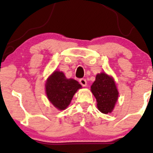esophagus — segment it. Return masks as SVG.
Instances as JSON below:
<instances>
[{
  "label": "esophagus",
  "instance_id": "34e87169",
  "mask_svg": "<svg viewBox=\"0 0 153 153\" xmlns=\"http://www.w3.org/2000/svg\"><path fill=\"white\" fill-rule=\"evenodd\" d=\"M79 82H80V83L81 84V85L83 87L86 86V85H87V81H86V80H85V79H84V78L80 79V80H79Z\"/></svg>",
  "mask_w": 153,
  "mask_h": 153
}]
</instances>
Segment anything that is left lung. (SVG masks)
I'll list each match as a JSON object with an SVG mask.
<instances>
[{
  "label": "left lung",
  "mask_w": 153,
  "mask_h": 153,
  "mask_svg": "<svg viewBox=\"0 0 153 153\" xmlns=\"http://www.w3.org/2000/svg\"><path fill=\"white\" fill-rule=\"evenodd\" d=\"M91 88L100 111L103 114L111 113L114 108L119 96L113 78L105 73L97 74Z\"/></svg>",
  "instance_id": "obj_1"
}]
</instances>
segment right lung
Returning a JSON list of instances; mask_svg holds the SVG:
<instances>
[{
    "mask_svg": "<svg viewBox=\"0 0 153 153\" xmlns=\"http://www.w3.org/2000/svg\"><path fill=\"white\" fill-rule=\"evenodd\" d=\"M82 86L74 79H68L62 72L55 71L47 78L45 91L49 101L59 110L69 106L75 93Z\"/></svg>",
    "mask_w": 153,
    "mask_h": 153,
    "instance_id": "add662e5",
    "label": "right lung"
}]
</instances>
